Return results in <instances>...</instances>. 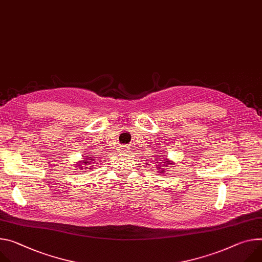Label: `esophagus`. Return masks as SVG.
<instances>
[{"instance_id":"34e87169","label":"esophagus","mask_w":262,"mask_h":262,"mask_svg":"<svg viewBox=\"0 0 262 262\" xmlns=\"http://www.w3.org/2000/svg\"><path fill=\"white\" fill-rule=\"evenodd\" d=\"M121 149H122V150H125V151H127L129 148H128L127 146H122V148H121Z\"/></svg>"}]
</instances>
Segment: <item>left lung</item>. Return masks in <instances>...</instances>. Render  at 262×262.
<instances>
[{
  "mask_svg": "<svg viewBox=\"0 0 262 262\" xmlns=\"http://www.w3.org/2000/svg\"><path fill=\"white\" fill-rule=\"evenodd\" d=\"M164 163H166V162H164ZM167 164H172V163H170V162H167V163H166V167H167ZM163 166H165V165H163ZM158 168H160V167H158ZM160 172H164V170H162V171H160Z\"/></svg>",
  "mask_w": 262,
  "mask_h": 262,
  "instance_id": "obj_1",
  "label": "left lung"
}]
</instances>
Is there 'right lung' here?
<instances>
[{
    "label": "right lung",
    "instance_id": "add662e5",
    "mask_svg": "<svg viewBox=\"0 0 262 262\" xmlns=\"http://www.w3.org/2000/svg\"><path fill=\"white\" fill-rule=\"evenodd\" d=\"M90 163H91V161H84V160H83V162H82V164H85V165H89ZM79 166H81V165L79 164ZM85 168H88V167H85Z\"/></svg>",
    "mask_w": 262,
    "mask_h": 262
}]
</instances>
